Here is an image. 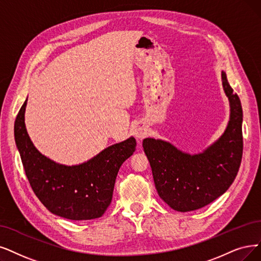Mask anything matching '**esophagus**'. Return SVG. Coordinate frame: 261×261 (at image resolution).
<instances>
[{
	"mask_svg": "<svg viewBox=\"0 0 261 261\" xmlns=\"http://www.w3.org/2000/svg\"><path fill=\"white\" fill-rule=\"evenodd\" d=\"M134 134H135V136H136V138L142 139V138H144L145 136H147L148 128L143 124H138L137 126L135 127V129H134Z\"/></svg>",
	"mask_w": 261,
	"mask_h": 261,
	"instance_id": "esophagus-1",
	"label": "esophagus"
}]
</instances>
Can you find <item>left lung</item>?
I'll return each instance as SVG.
<instances>
[{
    "label": "left lung",
    "mask_w": 261,
    "mask_h": 261,
    "mask_svg": "<svg viewBox=\"0 0 261 261\" xmlns=\"http://www.w3.org/2000/svg\"><path fill=\"white\" fill-rule=\"evenodd\" d=\"M230 117L222 136L201 153L190 154L162 139L145 138L142 147L150 162L156 191L171 209L189 212L211 203L234 181L243 153V112L222 70Z\"/></svg>",
    "instance_id": "1"
}]
</instances>
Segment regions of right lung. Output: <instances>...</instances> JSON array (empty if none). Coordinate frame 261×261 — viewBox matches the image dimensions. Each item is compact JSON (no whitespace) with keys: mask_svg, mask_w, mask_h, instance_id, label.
I'll return each instance as SVG.
<instances>
[{"mask_svg":"<svg viewBox=\"0 0 261 261\" xmlns=\"http://www.w3.org/2000/svg\"><path fill=\"white\" fill-rule=\"evenodd\" d=\"M27 100L15 121V141L27 178L33 192L47 209L71 221L100 217L112 200L121 165L136 150V139L129 137L103 149L94 158L66 166L41 154L31 141L25 128Z\"/></svg>","mask_w":261,"mask_h":261,"instance_id":"add662e5","label":"right lung"}]
</instances>
